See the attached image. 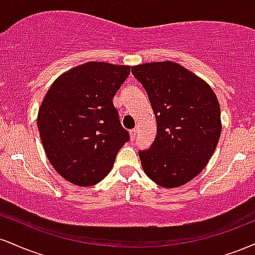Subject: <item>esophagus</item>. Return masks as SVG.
Listing matches in <instances>:
<instances>
[{
    "label": "esophagus",
    "mask_w": 255,
    "mask_h": 255,
    "mask_svg": "<svg viewBox=\"0 0 255 255\" xmlns=\"http://www.w3.org/2000/svg\"><path fill=\"white\" fill-rule=\"evenodd\" d=\"M136 133H137V130L135 129V128H134V129H131V130L129 131V134H130V137H131V139H134V137H135Z\"/></svg>",
    "instance_id": "obj_1"
}]
</instances>
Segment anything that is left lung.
Listing matches in <instances>:
<instances>
[{
  "label": "left lung",
  "mask_w": 255,
  "mask_h": 255,
  "mask_svg": "<svg viewBox=\"0 0 255 255\" xmlns=\"http://www.w3.org/2000/svg\"><path fill=\"white\" fill-rule=\"evenodd\" d=\"M156 115L157 135L139 151L142 169L154 183L175 188L206 166L222 131L221 108L203 79L180 64L151 62L131 67Z\"/></svg>",
  "instance_id": "1"
}]
</instances>
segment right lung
<instances>
[{
  "instance_id": "right-lung-1",
  "label": "right lung",
  "mask_w": 255,
  "mask_h": 255,
  "mask_svg": "<svg viewBox=\"0 0 255 255\" xmlns=\"http://www.w3.org/2000/svg\"><path fill=\"white\" fill-rule=\"evenodd\" d=\"M129 73V66L87 62L60 75L44 97L37 120L43 147L69 182L103 180L129 140L113 103Z\"/></svg>"
}]
</instances>
